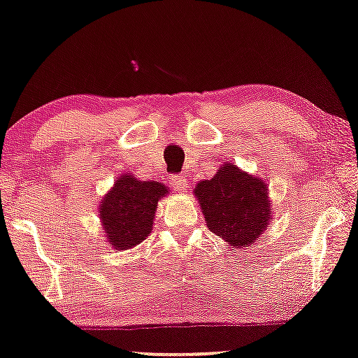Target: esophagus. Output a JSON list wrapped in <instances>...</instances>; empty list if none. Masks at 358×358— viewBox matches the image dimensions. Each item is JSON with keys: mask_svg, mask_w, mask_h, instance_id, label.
I'll use <instances>...</instances> for the list:
<instances>
[{"mask_svg": "<svg viewBox=\"0 0 358 358\" xmlns=\"http://www.w3.org/2000/svg\"><path fill=\"white\" fill-rule=\"evenodd\" d=\"M171 186H172V189H174V191H178L180 194L187 192L189 184H187L186 176H182V174H180V176H172V178H171Z\"/></svg>", "mask_w": 358, "mask_h": 358, "instance_id": "esophagus-1", "label": "esophagus"}]
</instances>
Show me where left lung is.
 Here are the masks:
<instances>
[{
  "mask_svg": "<svg viewBox=\"0 0 358 358\" xmlns=\"http://www.w3.org/2000/svg\"><path fill=\"white\" fill-rule=\"evenodd\" d=\"M194 196L206 226L232 249L252 245L272 220L267 184L232 162L220 166L213 179L199 180Z\"/></svg>",
  "mask_w": 358,
  "mask_h": 358,
  "instance_id": "obj_1",
  "label": "left lung"
}]
</instances>
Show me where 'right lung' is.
<instances>
[{"label":"right lung","mask_w":358,"mask_h":358,"mask_svg":"<svg viewBox=\"0 0 358 358\" xmlns=\"http://www.w3.org/2000/svg\"><path fill=\"white\" fill-rule=\"evenodd\" d=\"M169 187L157 180H139L124 172L99 204V220L106 241L116 250L139 245L152 232L157 202Z\"/></svg>","instance_id":"obj_1"}]
</instances>
